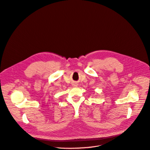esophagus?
I'll return each mask as SVG.
<instances>
[{"label":"esophagus","instance_id":"1","mask_svg":"<svg viewBox=\"0 0 150 150\" xmlns=\"http://www.w3.org/2000/svg\"><path fill=\"white\" fill-rule=\"evenodd\" d=\"M74 86H76V85H74Z\"/></svg>","mask_w":150,"mask_h":150}]
</instances>
